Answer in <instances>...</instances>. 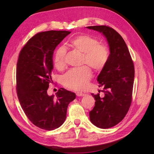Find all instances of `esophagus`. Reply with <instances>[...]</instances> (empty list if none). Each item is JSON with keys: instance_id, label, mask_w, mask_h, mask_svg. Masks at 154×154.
<instances>
[{"instance_id": "34e87169", "label": "esophagus", "mask_w": 154, "mask_h": 154, "mask_svg": "<svg viewBox=\"0 0 154 154\" xmlns=\"http://www.w3.org/2000/svg\"><path fill=\"white\" fill-rule=\"evenodd\" d=\"M76 94L77 96H85V93H83V92H77Z\"/></svg>"}]
</instances>
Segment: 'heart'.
Segmentation results:
<instances>
[{
  "label": "heart",
  "mask_w": 154,
  "mask_h": 154,
  "mask_svg": "<svg viewBox=\"0 0 154 154\" xmlns=\"http://www.w3.org/2000/svg\"><path fill=\"white\" fill-rule=\"evenodd\" d=\"M69 45L76 51L83 54V64L88 65L95 71H100L105 66L109 59V50L104 45L100 44L96 38L88 35H80L74 37ZM67 51L64 47H59L54 53V63L58 69L66 66ZM91 69L84 66L74 69L65 74L62 78V84L70 89L82 91L88 86L92 78Z\"/></svg>",
  "instance_id": "obj_1"
}]
</instances>
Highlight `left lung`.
Here are the masks:
<instances>
[{"mask_svg":"<svg viewBox=\"0 0 154 154\" xmlns=\"http://www.w3.org/2000/svg\"><path fill=\"white\" fill-rule=\"evenodd\" d=\"M87 28L103 34L110 50L105 66L97 76L105 96L91 94L96 100L89 112L91 123L100 128H109L118 124L128 112L132 102L134 67L127 45L122 36L106 26H88Z\"/></svg>","mask_w":154,"mask_h":154,"instance_id":"left-lung-1","label":"left lung"}]
</instances>
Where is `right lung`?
I'll return each instance as SVG.
<instances>
[{
	"instance_id": "1",
	"label": "right lung",
	"mask_w": 154,
	"mask_h": 154,
	"mask_svg": "<svg viewBox=\"0 0 154 154\" xmlns=\"http://www.w3.org/2000/svg\"><path fill=\"white\" fill-rule=\"evenodd\" d=\"M67 31L40 32L23 47L17 64V92L27 117L37 127L53 130L60 127L66 118L70 102L75 93L61 88L56 96H49L52 82L53 56L57 46L68 35Z\"/></svg>"
}]
</instances>
